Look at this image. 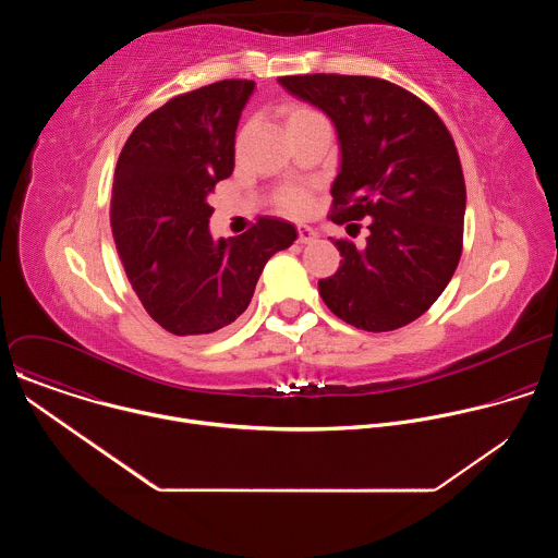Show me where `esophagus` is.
Here are the masks:
<instances>
[{"instance_id": "obj_1", "label": "esophagus", "mask_w": 558, "mask_h": 558, "mask_svg": "<svg viewBox=\"0 0 558 558\" xmlns=\"http://www.w3.org/2000/svg\"><path fill=\"white\" fill-rule=\"evenodd\" d=\"M317 238V231L313 229V227H308V225H298V243H302V245H308V243H313Z\"/></svg>"}]
</instances>
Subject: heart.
I'll return each mask as SVG.
<instances>
[{
  "label": "heart",
  "instance_id": "obj_1",
  "mask_svg": "<svg viewBox=\"0 0 558 558\" xmlns=\"http://www.w3.org/2000/svg\"><path fill=\"white\" fill-rule=\"evenodd\" d=\"M323 114L308 108V106H302V104H295L289 108L287 112V128H295V125H302V123H311V121H320ZM282 209L289 211V214H302L308 205V196L302 187H291L282 194V201H280Z\"/></svg>",
  "mask_w": 558,
  "mask_h": 558
}]
</instances>
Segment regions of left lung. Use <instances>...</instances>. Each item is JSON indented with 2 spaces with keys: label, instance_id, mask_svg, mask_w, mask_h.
Returning a JSON list of instances; mask_svg holds the SVG:
<instances>
[{
  "label": "left lung",
  "instance_id": "1",
  "mask_svg": "<svg viewBox=\"0 0 558 558\" xmlns=\"http://www.w3.org/2000/svg\"><path fill=\"white\" fill-rule=\"evenodd\" d=\"M278 82L338 130L329 218H368L364 247L333 241L342 260L317 282L325 304L362 331L411 325L441 295L463 247L465 183L448 128L428 104L386 78L323 72Z\"/></svg>",
  "mask_w": 558,
  "mask_h": 558
}]
</instances>
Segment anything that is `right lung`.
<instances>
[{
  "label": "right lung",
  "mask_w": 558,
  "mask_h": 558,
  "mask_svg": "<svg viewBox=\"0 0 558 558\" xmlns=\"http://www.w3.org/2000/svg\"><path fill=\"white\" fill-rule=\"evenodd\" d=\"M254 86L225 78L170 99L134 128L117 161V252L143 308L174 336L231 325L267 260L298 238L291 222L271 216L218 243L209 233L207 196L233 172L235 128Z\"/></svg>",
  "instance_id": "obj_1"
}]
</instances>
